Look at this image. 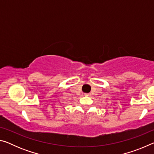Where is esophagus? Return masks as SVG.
I'll use <instances>...</instances> for the list:
<instances>
[{
    "mask_svg": "<svg viewBox=\"0 0 154 154\" xmlns=\"http://www.w3.org/2000/svg\"><path fill=\"white\" fill-rule=\"evenodd\" d=\"M90 95V93H85V96H89Z\"/></svg>",
    "mask_w": 154,
    "mask_h": 154,
    "instance_id": "1",
    "label": "esophagus"
}]
</instances>
